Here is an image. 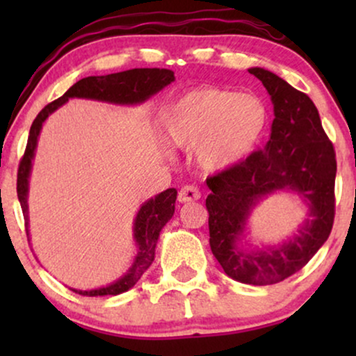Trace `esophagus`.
I'll return each instance as SVG.
<instances>
[{"label": "esophagus", "instance_id": "34e87169", "mask_svg": "<svg viewBox=\"0 0 356 356\" xmlns=\"http://www.w3.org/2000/svg\"><path fill=\"white\" fill-rule=\"evenodd\" d=\"M199 197H201V193H199V189L196 186H184L179 189L178 193V201L181 204L197 201Z\"/></svg>", "mask_w": 356, "mask_h": 356}]
</instances>
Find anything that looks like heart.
I'll list each match as a JSON object with an SVG mask.
<instances>
[{"mask_svg": "<svg viewBox=\"0 0 356 356\" xmlns=\"http://www.w3.org/2000/svg\"><path fill=\"white\" fill-rule=\"evenodd\" d=\"M269 126V110L259 97L201 87L170 105L165 133L175 147L196 149L204 172L222 173L254 154Z\"/></svg>", "mask_w": 356, "mask_h": 356, "instance_id": "1", "label": "heart"}]
</instances>
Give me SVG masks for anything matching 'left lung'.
<instances>
[{
	"label": "left lung",
	"instance_id": "obj_1",
	"mask_svg": "<svg viewBox=\"0 0 356 356\" xmlns=\"http://www.w3.org/2000/svg\"><path fill=\"white\" fill-rule=\"evenodd\" d=\"M274 104L270 138L238 167L207 178L209 243L228 277L241 284L272 285L308 264L330 235L337 173L334 145L313 100L264 67L248 70ZM277 191L298 193L309 207L299 232L280 245L245 250L247 218Z\"/></svg>",
	"mask_w": 356,
	"mask_h": 356
}]
</instances>
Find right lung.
Returning <instances> with one entry per match:
<instances>
[{
    "instance_id": "1",
    "label": "right lung",
    "mask_w": 356,
    "mask_h": 356,
    "mask_svg": "<svg viewBox=\"0 0 356 356\" xmlns=\"http://www.w3.org/2000/svg\"><path fill=\"white\" fill-rule=\"evenodd\" d=\"M173 81V71L159 70V67H138V70L115 72V74L89 76L77 81L74 86L65 92V95L48 104L37 115V118L33 120L31 126L26 152H24L17 170V197L19 202H21L24 218H26L29 241H31L27 204L29 178H31L32 172V160L35 157L38 136H40L42 126L48 116L60 108L61 105H65L70 99H87L113 105H139L162 90L163 87L172 84ZM175 201H177V189L170 188L167 191L157 194L155 197H150L149 201H145L140 206L133 225V238L136 246H138V254L134 256L133 264L124 272V275H121L113 284L100 286V289L71 290L82 296H105L120 295L133 289L144 272L152 264L160 232L175 213Z\"/></svg>"
}]
</instances>
